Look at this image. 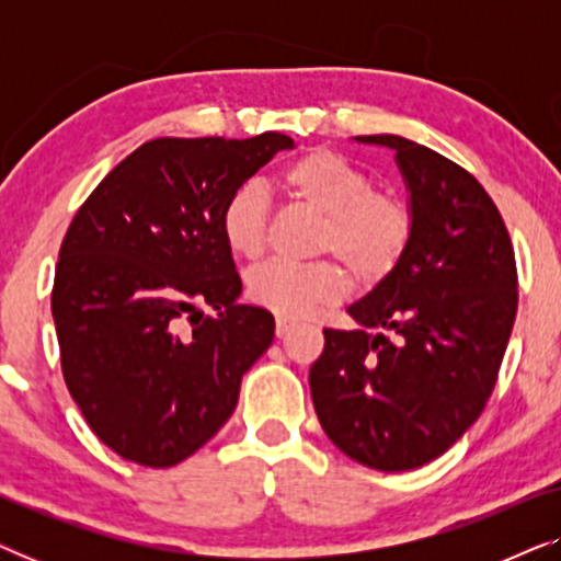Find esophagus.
<instances>
[{
	"instance_id": "34e87169",
	"label": "esophagus",
	"mask_w": 561,
	"mask_h": 561,
	"mask_svg": "<svg viewBox=\"0 0 561 561\" xmlns=\"http://www.w3.org/2000/svg\"><path fill=\"white\" fill-rule=\"evenodd\" d=\"M294 327H296L294 319H283V317L275 319V334H278V336H286Z\"/></svg>"
}]
</instances>
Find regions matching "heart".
Masks as SVG:
<instances>
[{"instance_id": "b5f03b06", "label": "heart", "mask_w": 561, "mask_h": 561, "mask_svg": "<svg viewBox=\"0 0 561 561\" xmlns=\"http://www.w3.org/2000/svg\"><path fill=\"white\" fill-rule=\"evenodd\" d=\"M278 186L319 214L317 252L334 255L359 286L386 280L411 248V206L388 191H375L370 175L342 152H304L280 168ZM265 191L255 183L237 186L219 211V234L229 252L255 260L265 248ZM341 266L334 260L304 265L271 260L248 273V296L275 317H311L350 294V275Z\"/></svg>"}]
</instances>
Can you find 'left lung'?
Wrapping results in <instances>:
<instances>
[{
  "label": "left lung",
  "instance_id": "1",
  "mask_svg": "<svg viewBox=\"0 0 561 561\" xmlns=\"http://www.w3.org/2000/svg\"><path fill=\"white\" fill-rule=\"evenodd\" d=\"M413 240L401 265L324 329L309 386L329 439L355 462L403 472L444 455L485 409L518 309L505 221L472 173L398 135Z\"/></svg>",
  "mask_w": 561,
  "mask_h": 561
}]
</instances>
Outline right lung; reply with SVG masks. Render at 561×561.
Wrapping results in <instances>:
<instances>
[{
    "instance_id": "1",
    "label": "right lung",
    "mask_w": 561,
    "mask_h": 561,
    "mask_svg": "<svg viewBox=\"0 0 561 561\" xmlns=\"http://www.w3.org/2000/svg\"><path fill=\"white\" fill-rule=\"evenodd\" d=\"M288 148L280 133L158 137L76 211L50 296L60 367L91 432L129 462L173 467L204 447L271 347L273 313L237 304L219 211Z\"/></svg>"
}]
</instances>
